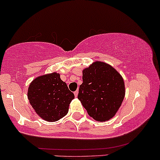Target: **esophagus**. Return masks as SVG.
Here are the masks:
<instances>
[{"label":"esophagus","mask_w":160,"mask_h":160,"mask_svg":"<svg viewBox=\"0 0 160 160\" xmlns=\"http://www.w3.org/2000/svg\"><path fill=\"white\" fill-rule=\"evenodd\" d=\"M74 95H75V97H78V90H76L74 92Z\"/></svg>","instance_id":"1"}]
</instances>
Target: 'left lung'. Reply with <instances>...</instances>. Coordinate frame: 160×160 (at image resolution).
<instances>
[{"label":"left lung","mask_w":160,"mask_h":160,"mask_svg":"<svg viewBox=\"0 0 160 160\" xmlns=\"http://www.w3.org/2000/svg\"><path fill=\"white\" fill-rule=\"evenodd\" d=\"M125 92L122 76L105 62H95L82 71L78 99L94 120L105 122L114 117Z\"/></svg>","instance_id":"8db88e82"}]
</instances>
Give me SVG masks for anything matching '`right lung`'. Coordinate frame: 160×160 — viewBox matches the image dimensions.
<instances>
[{"label":"right lung","instance_id":"1","mask_svg":"<svg viewBox=\"0 0 160 160\" xmlns=\"http://www.w3.org/2000/svg\"><path fill=\"white\" fill-rule=\"evenodd\" d=\"M28 98L38 116L48 122H55L68 112L74 93L56 72L34 79L29 85Z\"/></svg>","mask_w":160,"mask_h":160}]
</instances>
